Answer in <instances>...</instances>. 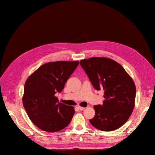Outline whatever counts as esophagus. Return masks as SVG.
Returning a JSON list of instances; mask_svg holds the SVG:
<instances>
[{
  "mask_svg": "<svg viewBox=\"0 0 155 155\" xmlns=\"http://www.w3.org/2000/svg\"><path fill=\"white\" fill-rule=\"evenodd\" d=\"M78 108V109H79V110H84V107H80V106H78V107H77Z\"/></svg>",
  "mask_w": 155,
  "mask_h": 155,
  "instance_id": "1",
  "label": "esophagus"
}]
</instances>
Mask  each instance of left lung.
<instances>
[{
  "mask_svg": "<svg viewBox=\"0 0 155 155\" xmlns=\"http://www.w3.org/2000/svg\"><path fill=\"white\" fill-rule=\"evenodd\" d=\"M95 89H103V105H95L91 124L98 130L112 131L126 123L134 107L136 87L122 66L113 59L92 57L80 61Z\"/></svg>",
  "mask_w": 155,
  "mask_h": 155,
  "instance_id": "1",
  "label": "left lung"
}]
</instances>
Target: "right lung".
Listing matches in <instances>:
<instances>
[{
    "instance_id": "add662e5",
    "label": "right lung",
    "mask_w": 155,
    "mask_h": 155,
    "mask_svg": "<svg viewBox=\"0 0 155 155\" xmlns=\"http://www.w3.org/2000/svg\"><path fill=\"white\" fill-rule=\"evenodd\" d=\"M78 65V61L47 62L26 81L23 106L31 120L40 129L57 132L71 123L73 107L58 103L55 94L62 91Z\"/></svg>"
}]
</instances>
